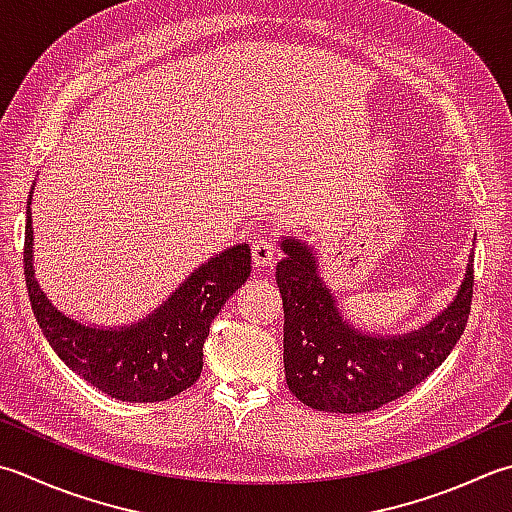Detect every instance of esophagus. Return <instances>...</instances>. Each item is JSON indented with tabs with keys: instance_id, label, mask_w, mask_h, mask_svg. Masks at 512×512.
<instances>
[{
	"instance_id": "obj_1",
	"label": "esophagus",
	"mask_w": 512,
	"mask_h": 512,
	"mask_svg": "<svg viewBox=\"0 0 512 512\" xmlns=\"http://www.w3.org/2000/svg\"><path fill=\"white\" fill-rule=\"evenodd\" d=\"M277 257V244L273 237H257L253 242V262L255 266H273Z\"/></svg>"
}]
</instances>
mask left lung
Returning <instances> with one entry per match:
<instances>
[{
    "label": "left lung",
    "instance_id": "8db88e82",
    "mask_svg": "<svg viewBox=\"0 0 512 512\" xmlns=\"http://www.w3.org/2000/svg\"><path fill=\"white\" fill-rule=\"evenodd\" d=\"M277 286L284 299L286 384L299 402L324 413L359 415L406 395L442 366L462 337L473 299V255L444 310L399 335L348 322L319 273L317 250L297 237L279 242Z\"/></svg>",
    "mask_w": 512,
    "mask_h": 512
}]
</instances>
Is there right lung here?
<instances>
[{"mask_svg":"<svg viewBox=\"0 0 512 512\" xmlns=\"http://www.w3.org/2000/svg\"><path fill=\"white\" fill-rule=\"evenodd\" d=\"M33 190L35 184L26 202L24 275L37 324L57 357L90 386L130 404L164 402L193 386L204 366L210 322L250 277V246L235 244L210 257L137 322L86 324L59 310L37 282Z\"/></svg>","mask_w":512,"mask_h":512,"instance_id":"right-lung-1","label":"right lung"}]
</instances>
